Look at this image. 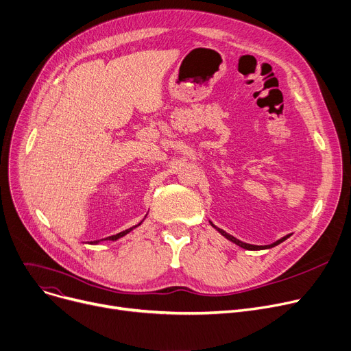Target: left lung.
<instances>
[{
  "label": "left lung",
  "instance_id": "8db88e82",
  "mask_svg": "<svg viewBox=\"0 0 351 351\" xmlns=\"http://www.w3.org/2000/svg\"><path fill=\"white\" fill-rule=\"evenodd\" d=\"M210 224H212L221 236H224L227 240H230L231 243H234V244H237V245H240L241 248H245V250H267V248H272V247H275V245H278V244H281L282 241H285L288 237H291V234H288V236H285V237H282L281 240H278V241H275V243H272V244H269V245H252V244H247V243H243V241H240V240H237L236 237H232V236H230L228 232H226L224 230H221V228H219V227H216L212 221H210Z\"/></svg>",
  "mask_w": 351,
  "mask_h": 351
}]
</instances>
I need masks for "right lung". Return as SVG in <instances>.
<instances>
[{
  "mask_svg": "<svg viewBox=\"0 0 351 351\" xmlns=\"http://www.w3.org/2000/svg\"><path fill=\"white\" fill-rule=\"evenodd\" d=\"M141 224V223H139ZM139 224H136V226H134V227H131V228H128V230H124V231H121V232H119V234H114V236H110V237H107V239H103V240H110V241H115V240H119V239H121V237H124L125 234H128L130 231H132L135 227H138ZM103 240H96V241H90V244H99L100 241H103Z\"/></svg>",
  "mask_w": 351,
  "mask_h": 351,
  "instance_id": "obj_1",
  "label": "right lung"
}]
</instances>
